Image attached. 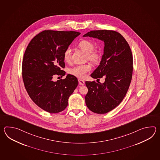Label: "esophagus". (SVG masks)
Returning a JSON list of instances; mask_svg holds the SVG:
<instances>
[{"label": "esophagus", "instance_id": "1", "mask_svg": "<svg viewBox=\"0 0 160 160\" xmlns=\"http://www.w3.org/2000/svg\"><path fill=\"white\" fill-rule=\"evenodd\" d=\"M78 82L79 84V85H82V86H83V85H85V82L84 81H83V80H82V79H79Z\"/></svg>", "mask_w": 160, "mask_h": 160}]
</instances>
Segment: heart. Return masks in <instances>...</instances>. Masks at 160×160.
Wrapping results in <instances>:
<instances>
[{"label": "heart", "mask_w": 160, "mask_h": 160, "mask_svg": "<svg viewBox=\"0 0 160 160\" xmlns=\"http://www.w3.org/2000/svg\"><path fill=\"white\" fill-rule=\"evenodd\" d=\"M79 48L88 54V58L90 61L96 62L98 61L100 58V55L98 51L94 50L95 46L94 43L88 40L84 39L78 43ZM63 59L66 62L70 61L71 59V50L68 48L63 53ZM92 70L91 65H77L74 67L70 68L68 72L70 74L75 76L79 78H83L86 75V74Z\"/></svg>", "instance_id": "1"}]
</instances>
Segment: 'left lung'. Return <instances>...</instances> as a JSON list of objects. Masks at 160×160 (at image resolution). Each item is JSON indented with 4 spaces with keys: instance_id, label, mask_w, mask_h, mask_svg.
Instances as JSON below:
<instances>
[{
    "instance_id": "left-lung-1",
    "label": "left lung",
    "mask_w": 160,
    "mask_h": 160,
    "mask_svg": "<svg viewBox=\"0 0 160 160\" xmlns=\"http://www.w3.org/2000/svg\"><path fill=\"white\" fill-rule=\"evenodd\" d=\"M83 37L97 38L105 43L103 54L92 78L105 77V82L86 81L87 107L92 112L105 114L122 102L129 88L133 74V55L129 45L119 32L112 30L90 31Z\"/></svg>"
}]
</instances>
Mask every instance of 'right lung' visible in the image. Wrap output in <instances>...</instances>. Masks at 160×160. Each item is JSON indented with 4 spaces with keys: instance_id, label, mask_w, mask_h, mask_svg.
Masks as SVG:
<instances>
[{
    "instance_id": "1",
    "label": "right lung",
    "mask_w": 160,
    "mask_h": 160,
    "mask_svg": "<svg viewBox=\"0 0 160 160\" xmlns=\"http://www.w3.org/2000/svg\"><path fill=\"white\" fill-rule=\"evenodd\" d=\"M76 31L44 30L28 44L22 62L24 87L33 102L50 113L64 110L69 97L78 85L75 76L54 82L53 75L66 72L63 53L79 34Z\"/></svg>"
}]
</instances>
